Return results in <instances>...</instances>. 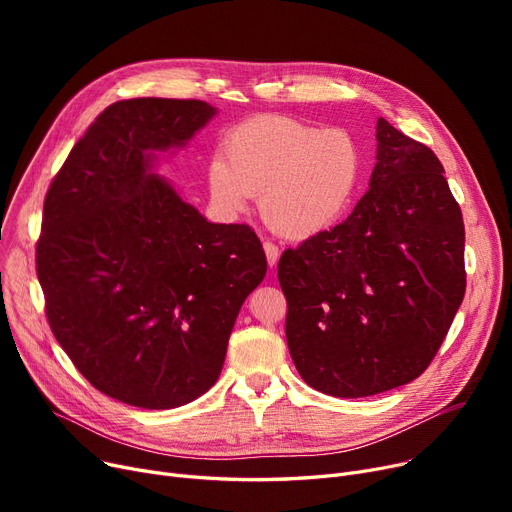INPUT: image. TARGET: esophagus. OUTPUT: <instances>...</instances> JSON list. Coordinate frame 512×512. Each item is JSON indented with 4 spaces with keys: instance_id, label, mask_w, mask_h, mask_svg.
<instances>
[{
    "instance_id": "obj_1",
    "label": "esophagus",
    "mask_w": 512,
    "mask_h": 512,
    "mask_svg": "<svg viewBox=\"0 0 512 512\" xmlns=\"http://www.w3.org/2000/svg\"><path fill=\"white\" fill-rule=\"evenodd\" d=\"M263 251H265V257H267V265L274 267V265L278 263V257H280V251H278V247L274 245V242L265 240V242H263Z\"/></svg>"
}]
</instances>
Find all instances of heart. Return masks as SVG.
I'll return each mask as SVG.
<instances>
[{"label":"heart","mask_w":512,"mask_h":512,"mask_svg":"<svg viewBox=\"0 0 512 512\" xmlns=\"http://www.w3.org/2000/svg\"><path fill=\"white\" fill-rule=\"evenodd\" d=\"M361 178L357 141L340 128L319 130L288 116H255L228 132L224 157L207 170L209 195L224 215L259 195L263 222L286 238L334 226Z\"/></svg>","instance_id":"heart-1"}]
</instances>
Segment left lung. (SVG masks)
Segmentation results:
<instances>
[{
  "instance_id": "obj_1",
  "label": "left lung",
  "mask_w": 512,
  "mask_h": 512,
  "mask_svg": "<svg viewBox=\"0 0 512 512\" xmlns=\"http://www.w3.org/2000/svg\"><path fill=\"white\" fill-rule=\"evenodd\" d=\"M378 164L348 218L286 249L278 280L301 378L338 398L405 386L459 311L465 224L436 153L378 120Z\"/></svg>"
}]
</instances>
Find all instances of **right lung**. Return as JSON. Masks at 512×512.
Returning a JSON list of instances; mask_svg holds the SVG:
<instances>
[{
    "label": "right lung",
    "mask_w": 512,
    "mask_h": 512,
    "mask_svg": "<svg viewBox=\"0 0 512 512\" xmlns=\"http://www.w3.org/2000/svg\"><path fill=\"white\" fill-rule=\"evenodd\" d=\"M215 107L116 101L53 176L37 240L45 315L99 392L174 409L207 392L267 261L247 224H211L149 174V153L184 145Z\"/></svg>",
    "instance_id": "add662e5"
}]
</instances>
